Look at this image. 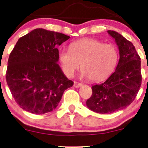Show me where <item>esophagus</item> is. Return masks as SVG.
<instances>
[{"label":"esophagus","mask_w":148,"mask_h":148,"mask_svg":"<svg viewBox=\"0 0 148 148\" xmlns=\"http://www.w3.org/2000/svg\"><path fill=\"white\" fill-rule=\"evenodd\" d=\"M82 86V84L81 83H79V82H74V86L75 88H79L80 87V86Z\"/></svg>","instance_id":"34e87169"}]
</instances>
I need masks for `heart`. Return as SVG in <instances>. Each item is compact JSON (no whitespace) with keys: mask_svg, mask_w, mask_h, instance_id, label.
Masks as SVG:
<instances>
[{"mask_svg":"<svg viewBox=\"0 0 148 148\" xmlns=\"http://www.w3.org/2000/svg\"><path fill=\"white\" fill-rule=\"evenodd\" d=\"M59 61L62 71L68 77H72L81 64L82 77L99 82L114 71L118 62V52L112 44H104L93 38H84L71 43L69 51L61 50Z\"/></svg>","mask_w":148,"mask_h":148,"instance_id":"b5f03b06","label":"heart"}]
</instances>
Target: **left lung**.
I'll list each match as a JSON object with an SVG mask.
<instances>
[{
  "mask_svg": "<svg viewBox=\"0 0 148 148\" xmlns=\"http://www.w3.org/2000/svg\"><path fill=\"white\" fill-rule=\"evenodd\" d=\"M118 46L120 59L114 73L104 82L92 86L88 108L99 114L125 109L135 99L142 82L141 61L133 44L114 31H107Z\"/></svg>",
  "mask_w": 148,
  "mask_h": 148,
  "instance_id": "8db88e82",
  "label": "left lung"
}]
</instances>
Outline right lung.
<instances>
[{
	"label": "right lung",
	"instance_id": "obj_1",
	"mask_svg": "<svg viewBox=\"0 0 148 148\" xmlns=\"http://www.w3.org/2000/svg\"><path fill=\"white\" fill-rule=\"evenodd\" d=\"M70 37L36 28L18 39L10 53L6 82L15 101L28 112L56 108L64 92L74 84L58 64L57 47Z\"/></svg>",
	"mask_w": 148,
	"mask_h": 148
}]
</instances>
